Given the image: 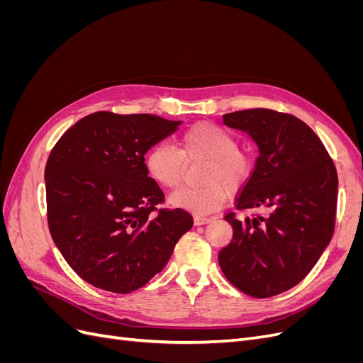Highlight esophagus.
<instances>
[{"label": "esophagus", "mask_w": 363, "mask_h": 363, "mask_svg": "<svg viewBox=\"0 0 363 363\" xmlns=\"http://www.w3.org/2000/svg\"><path fill=\"white\" fill-rule=\"evenodd\" d=\"M211 221H212L211 218H204V216H195V218H194V224H195V225H204V224L211 223Z\"/></svg>", "instance_id": "obj_1"}]
</instances>
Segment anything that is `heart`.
<instances>
[{"label":"heart","mask_w":363,"mask_h":363,"mask_svg":"<svg viewBox=\"0 0 363 363\" xmlns=\"http://www.w3.org/2000/svg\"><path fill=\"white\" fill-rule=\"evenodd\" d=\"M184 157L206 159L200 177L204 184L179 189L169 196V203L195 215L212 213L221 207L228 189L236 191L244 186L255 167L250 151L238 147L228 130L213 123H199L183 131L180 150L164 142L150 148L145 168L152 180L174 189L182 183Z\"/></svg>","instance_id":"1"}]
</instances>
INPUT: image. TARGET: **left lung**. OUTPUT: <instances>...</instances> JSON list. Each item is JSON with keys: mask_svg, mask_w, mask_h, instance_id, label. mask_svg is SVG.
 <instances>
[{"mask_svg": "<svg viewBox=\"0 0 363 363\" xmlns=\"http://www.w3.org/2000/svg\"><path fill=\"white\" fill-rule=\"evenodd\" d=\"M256 142L259 156L236 199L238 211H263L239 221L227 213L233 239L219 251L227 280L256 298L298 284L333 236L337 174L321 139L294 115L248 108L223 116Z\"/></svg>", "mask_w": 363, "mask_h": 363, "instance_id": "left-lung-1", "label": "left lung"}]
</instances>
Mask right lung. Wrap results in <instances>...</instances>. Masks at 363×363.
Wrapping results in <instances>:
<instances>
[{
  "mask_svg": "<svg viewBox=\"0 0 363 363\" xmlns=\"http://www.w3.org/2000/svg\"><path fill=\"white\" fill-rule=\"evenodd\" d=\"M182 121L95 112L63 133L50 152L45 188L50 233L68 265L95 288L128 294L167 265L192 228L183 208H160L147 151Z\"/></svg>",
  "mask_w": 363,
  "mask_h": 363,
  "instance_id": "right-lung-1",
  "label": "right lung"
}]
</instances>
